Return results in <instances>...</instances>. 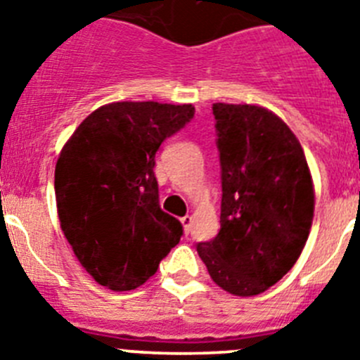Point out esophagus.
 I'll list each match as a JSON object with an SVG mask.
<instances>
[{"label": "esophagus", "mask_w": 360, "mask_h": 360, "mask_svg": "<svg viewBox=\"0 0 360 360\" xmlns=\"http://www.w3.org/2000/svg\"><path fill=\"white\" fill-rule=\"evenodd\" d=\"M180 221H182V225H184V231H186L187 234H189L191 227H193V216L186 214V216H184V218H180Z\"/></svg>", "instance_id": "34e87169"}]
</instances>
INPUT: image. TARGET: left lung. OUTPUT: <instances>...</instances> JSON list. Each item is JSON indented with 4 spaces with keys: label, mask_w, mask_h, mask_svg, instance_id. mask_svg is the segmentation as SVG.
I'll use <instances>...</instances> for the list:
<instances>
[{
    "label": "left lung",
    "mask_w": 360,
    "mask_h": 360,
    "mask_svg": "<svg viewBox=\"0 0 360 360\" xmlns=\"http://www.w3.org/2000/svg\"><path fill=\"white\" fill-rule=\"evenodd\" d=\"M221 167L219 232L196 245L212 281L250 297L294 266L314 218V184L304 151L272 111L212 104Z\"/></svg>",
    "instance_id": "left-lung-1"
}]
</instances>
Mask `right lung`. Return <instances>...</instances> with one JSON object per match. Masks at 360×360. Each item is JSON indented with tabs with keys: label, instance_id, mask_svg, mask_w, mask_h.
<instances>
[{
	"label": "right lung",
	"instance_id": "1",
	"mask_svg": "<svg viewBox=\"0 0 360 360\" xmlns=\"http://www.w3.org/2000/svg\"><path fill=\"white\" fill-rule=\"evenodd\" d=\"M195 117L191 104L111 103L86 117L56 164L57 214L98 285L135 290L184 234L158 203L155 155Z\"/></svg>",
	"mask_w": 360,
	"mask_h": 360
}]
</instances>
